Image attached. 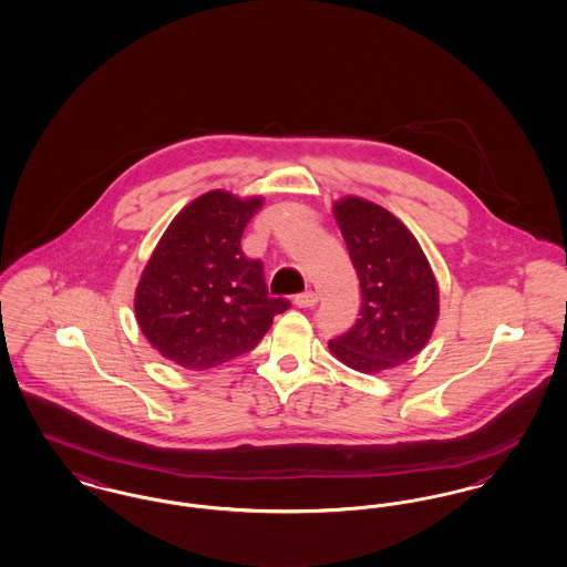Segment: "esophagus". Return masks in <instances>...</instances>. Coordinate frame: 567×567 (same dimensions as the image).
I'll return each mask as SVG.
<instances>
[{"label": "esophagus", "instance_id": "34e87169", "mask_svg": "<svg viewBox=\"0 0 567 567\" xmlns=\"http://www.w3.org/2000/svg\"><path fill=\"white\" fill-rule=\"evenodd\" d=\"M297 308H312V306H317V301H319V296L315 293V291H303V293H299L296 296Z\"/></svg>", "mask_w": 567, "mask_h": 567}]
</instances>
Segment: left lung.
Returning a JSON list of instances; mask_svg holds the SVG:
<instances>
[{
  "label": "left lung",
  "mask_w": 567,
  "mask_h": 567,
  "mask_svg": "<svg viewBox=\"0 0 567 567\" xmlns=\"http://www.w3.org/2000/svg\"><path fill=\"white\" fill-rule=\"evenodd\" d=\"M361 287L359 319L329 342L338 361L363 374L402 365L423 351L437 321L432 266L398 216L361 197L333 204Z\"/></svg>",
  "instance_id": "8db88e82"
}]
</instances>
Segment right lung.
<instances>
[{
    "mask_svg": "<svg viewBox=\"0 0 567 567\" xmlns=\"http://www.w3.org/2000/svg\"><path fill=\"white\" fill-rule=\"evenodd\" d=\"M261 197L208 190L165 229L135 289V317L165 359L208 370L252 351L291 303L268 296L264 264L243 252Z\"/></svg>",
    "mask_w": 567,
    "mask_h": 567,
    "instance_id": "obj_1",
    "label": "right lung"
}]
</instances>
